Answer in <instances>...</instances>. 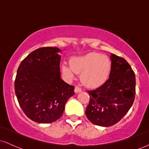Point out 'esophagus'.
I'll use <instances>...</instances> for the list:
<instances>
[{
	"label": "esophagus",
	"instance_id": "obj_1",
	"mask_svg": "<svg viewBox=\"0 0 149 149\" xmlns=\"http://www.w3.org/2000/svg\"><path fill=\"white\" fill-rule=\"evenodd\" d=\"M82 91V89L80 88V87L78 86H76L75 87V90H74V92H76V93H78V92H80Z\"/></svg>",
	"mask_w": 149,
	"mask_h": 149
}]
</instances>
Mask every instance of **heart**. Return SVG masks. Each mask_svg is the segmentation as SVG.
<instances>
[{"label":"heart","mask_w":149,"mask_h":149,"mask_svg":"<svg viewBox=\"0 0 149 149\" xmlns=\"http://www.w3.org/2000/svg\"><path fill=\"white\" fill-rule=\"evenodd\" d=\"M70 66L65 64L61 66L63 74L69 78H72L74 73L80 74L81 83L90 88L103 85L109 78L111 68L109 58L97 52L73 57L70 61Z\"/></svg>","instance_id":"heart-1"}]
</instances>
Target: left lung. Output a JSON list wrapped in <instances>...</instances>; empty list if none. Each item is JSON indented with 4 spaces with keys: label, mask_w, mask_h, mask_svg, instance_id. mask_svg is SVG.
<instances>
[{
    "label": "left lung",
    "mask_w": 149,
    "mask_h": 149,
    "mask_svg": "<svg viewBox=\"0 0 149 149\" xmlns=\"http://www.w3.org/2000/svg\"><path fill=\"white\" fill-rule=\"evenodd\" d=\"M109 78L96 90H88L89 103L85 114L97 125L109 127L119 122L134 100L136 79L130 65L124 58L111 54Z\"/></svg>",
    "instance_id": "obj_1"
}]
</instances>
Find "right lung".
<instances>
[{"mask_svg":"<svg viewBox=\"0 0 149 149\" xmlns=\"http://www.w3.org/2000/svg\"><path fill=\"white\" fill-rule=\"evenodd\" d=\"M61 52L40 47L31 52L19 66L15 81L17 98L26 116L38 123H50L62 116L74 87L61 78Z\"/></svg>","mask_w":149,"mask_h":149,"instance_id":"right-lung-1","label":"right lung"}]
</instances>
